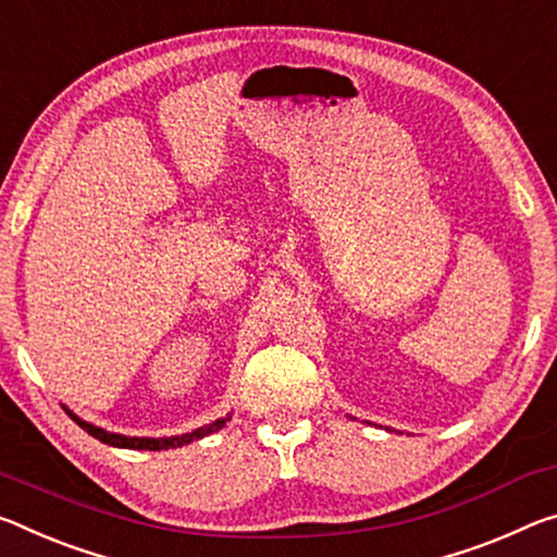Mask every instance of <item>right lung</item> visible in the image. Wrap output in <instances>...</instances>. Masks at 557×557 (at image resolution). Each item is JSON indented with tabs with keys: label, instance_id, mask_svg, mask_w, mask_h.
<instances>
[{
	"label": "right lung",
	"instance_id": "obj_1",
	"mask_svg": "<svg viewBox=\"0 0 557 557\" xmlns=\"http://www.w3.org/2000/svg\"><path fill=\"white\" fill-rule=\"evenodd\" d=\"M66 413L78 423V426H82V429L86 431V434H91L94 438L103 441V444L119 446V448H136V451H161V448L185 446V444H190V441H196V438H202V436H208V434H215V431L223 429L225 421L231 419V417H227V419H218V421H213V423H208V426L193 431V434H183V436H171V438H136V436H121V434H111V431H103V429H99V426H94V423L82 421V419L76 417V413H72L69 409H66Z\"/></svg>",
	"mask_w": 557,
	"mask_h": 557
}]
</instances>
